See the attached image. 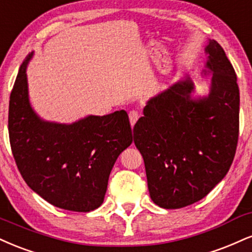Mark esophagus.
<instances>
[{
	"label": "esophagus",
	"instance_id": "esophagus-1",
	"mask_svg": "<svg viewBox=\"0 0 252 252\" xmlns=\"http://www.w3.org/2000/svg\"><path fill=\"white\" fill-rule=\"evenodd\" d=\"M138 117H139V114L137 113V111H135V110L130 111V113H129V120H130V124H131V126H135V123L137 122Z\"/></svg>",
	"mask_w": 252,
	"mask_h": 252
}]
</instances>
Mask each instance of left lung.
<instances>
[{
	"mask_svg": "<svg viewBox=\"0 0 252 252\" xmlns=\"http://www.w3.org/2000/svg\"><path fill=\"white\" fill-rule=\"evenodd\" d=\"M203 74L209 94L193 96L186 76L148 99L135 124L148 189L155 204L180 209L201 201L225 177L235 157L239 128L237 77L223 48L208 39Z\"/></svg>",
	"mask_w": 252,
	"mask_h": 252,
	"instance_id": "left-lung-1",
	"label": "left lung"
}]
</instances>
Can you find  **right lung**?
Instances as JSON below:
<instances>
[{
    "instance_id": "1",
    "label": "right lung",
    "mask_w": 252,
    "mask_h": 252,
    "mask_svg": "<svg viewBox=\"0 0 252 252\" xmlns=\"http://www.w3.org/2000/svg\"><path fill=\"white\" fill-rule=\"evenodd\" d=\"M20 66L9 101V139L17 168L30 189L64 210L89 213L104 201L117 157L132 143L126 110L72 123L45 121L30 104L27 66Z\"/></svg>"
}]
</instances>
